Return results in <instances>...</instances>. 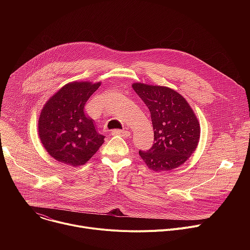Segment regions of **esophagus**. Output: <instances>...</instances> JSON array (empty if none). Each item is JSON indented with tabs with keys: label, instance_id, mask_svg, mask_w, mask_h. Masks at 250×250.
<instances>
[{
	"label": "esophagus",
	"instance_id": "obj_1",
	"mask_svg": "<svg viewBox=\"0 0 250 250\" xmlns=\"http://www.w3.org/2000/svg\"><path fill=\"white\" fill-rule=\"evenodd\" d=\"M113 135H121L123 137H128L130 135V132L127 130H120V129H114L112 130Z\"/></svg>",
	"mask_w": 250,
	"mask_h": 250
}]
</instances>
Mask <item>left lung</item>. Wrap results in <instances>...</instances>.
<instances>
[{"label":"left lung","instance_id":"8db88e82","mask_svg":"<svg viewBox=\"0 0 250 250\" xmlns=\"http://www.w3.org/2000/svg\"><path fill=\"white\" fill-rule=\"evenodd\" d=\"M135 93L150 112L154 144L139 155L155 172L182 165L196 150L201 133L200 123L185 98L171 88L133 83Z\"/></svg>","mask_w":250,"mask_h":250}]
</instances>
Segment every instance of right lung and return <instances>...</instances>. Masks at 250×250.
Segmentation results:
<instances>
[{"instance_id":"add662e5","label":"right lung","mask_w":250,"mask_h":250,"mask_svg":"<svg viewBox=\"0 0 250 250\" xmlns=\"http://www.w3.org/2000/svg\"><path fill=\"white\" fill-rule=\"evenodd\" d=\"M101 82L74 81L64 85L43 105L39 135L48 154L69 166L84 165L104 144L84 106Z\"/></svg>"}]
</instances>
